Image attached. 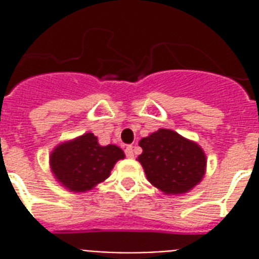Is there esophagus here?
<instances>
[{
    "label": "esophagus",
    "mask_w": 259,
    "mask_h": 259,
    "mask_svg": "<svg viewBox=\"0 0 259 259\" xmlns=\"http://www.w3.org/2000/svg\"><path fill=\"white\" fill-rule=\"evenodd\" d=\"M125 153H126V157L133 158V157H134V149H133V146H132V145L126 146Z\"/></svg>",
    "instance_id": "1"
}]
</instances>
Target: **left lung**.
<instances>
[{
    "instance_id": "obj_1",
    "label": "left lung",
    "mask_w": 259,
    "mask_h": 259,
    "mask_svg": "<svg viewBox=\"0 0 259 259\" xmlns=\"http://www.w3.org/2000/svg\"><path fill=\"white\" fill-rule=\"evenodd\" d=\"M138 156L146 179L166 195L189 192L204 177L205 154L196 142L169 129H158L140 141Z\"/></svg>"
}]
</instances>
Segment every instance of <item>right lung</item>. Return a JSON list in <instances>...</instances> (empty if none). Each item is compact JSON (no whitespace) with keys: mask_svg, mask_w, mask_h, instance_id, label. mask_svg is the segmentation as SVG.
<instances>
[{"mask_svg":"<svg viewBox=\"0 0 259 259\" xmlns=\"http://www.w3.org/2000/svg\"><path fill=\"white\" fill-rule=\"evenodd\" d=\"M125 153L117 145L102 146L93 133L59 144L50 156L51 170L60 184L72 192L91 191L105 181Z\"/></svg>","mask_w":259,"mask_h":259,"instance_id":"1","label":"right lung"}]
</instances>
